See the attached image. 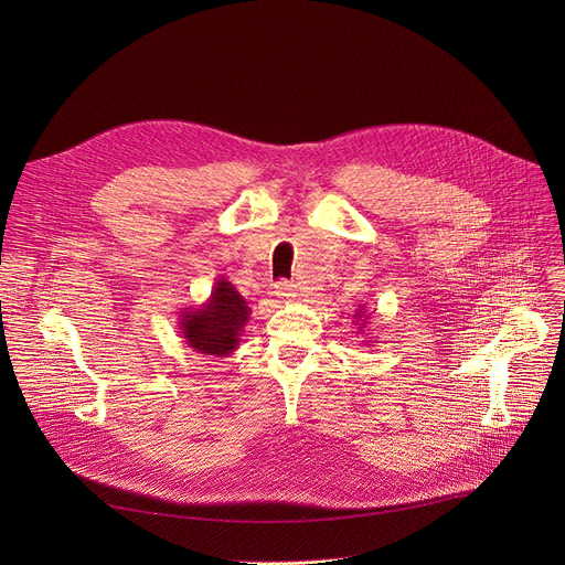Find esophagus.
I'll list each match as a JSON object with an SVG mask.
<instances>
[{"mask_svg":"<svg viewBox=\"0 0 565 565\" xmlns=\"http://www.w3.org/2000/svg\"><path fill=\"white\" fill-rule=\"evenodd\" d=\"M275 295H277L279 299H284V301H290V299L297 297V286H295L292 281L281 279V281L275 284Z\"/></svg>","mask_w":565,"mask_h":565,"instance_id":"1","label":"esophagus"}]
</instances>
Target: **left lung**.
I'll list each match as a JSON object with an SVG mask.
<instances>
[{"label": "left lung", "instance_id": "1", "mask_svg": "<svg viewBox=\"0 0 565 565\" xmlns=\"http://www.w3.org/2000/svg\"><path fill=\"white\" fill-rule=\"evenodd\" d=\"M355 324H358V331H364L366 329V319H369V312H366V308H364V303H360V308L355 310ZM366 344L371 347L373 344V340H366Z\"/></svg>", "mask_w": 565, "mask_h": 565}]
</instances>
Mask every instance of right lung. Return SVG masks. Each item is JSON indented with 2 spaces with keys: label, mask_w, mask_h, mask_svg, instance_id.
Segmentation results:
<instances>
[{
  "label": "right lung",
  "mask_w": 565,
  "mask_h": 565,
  "mask_svg": "<svg viewBox=\"0 0 565 565\" xmlns=\"http://www.w3.org/2000/svg\"><path fill=\"white\" fill-rule=\"evenodd\" d=\"M250 306L238 295V290L225 279L218 277L212 286L210 297L196 308H183L179 315V333L185 344L212 358H227L238 349L241 333H244Z\"/></svg>",
  "instance_id": "obj_1"
}]
</instances>
